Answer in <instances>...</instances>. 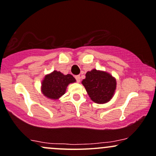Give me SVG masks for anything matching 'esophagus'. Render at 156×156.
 I'll return each mask as SVG.
<instances>
[{
  "mask_svg": "<svg viewBox=\"0 0 156 156\" xmlns=\"http://www.w3.org/2000/svg\"><path fill=\"white\" fill-rule=\"evenodd\" d=\"M75 79H76L77 82L79 83L80 81H81V77H80V75H76V76H75Z\"/></svg>",
  "mask_w": 156,
  "mask_h": 156,
  "instance_id": "34e87169",
  "label": "esophagus"
}]
</instances>
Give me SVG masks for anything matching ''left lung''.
<instances>
[{"label":"left lung","instance_id":"left-lung-1","mask_svg":"<svg viewBox=\"0 0 156 156\" xmlns=\"http://www.w3.org/2000/svg\"><path fill=\"white\" fill-rule=\"evenodd\" d=\"M81 83L92 101L97 104L109 101L114 96L117 87L115 78L111 74L95 69L86 73V78Z\"/></svg>","mask_w":156,"mask_h":156}]
</instances>
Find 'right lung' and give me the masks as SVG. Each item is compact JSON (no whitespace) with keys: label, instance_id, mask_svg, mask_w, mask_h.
<instances>
[{"label":"right lung","instance_id":"1","mask_svg":"<svg viewBox=\"0 0 156 156\" xmlns=\"http://www.w3.org/2000/svg\"><path fill=\"white\" fill-rule=\"evenodd\" d=\"M76 81L72 75H63L60 72L55 70L51 73L46 75L42 81V94L51 99H58L65 94L67 86L69 83Z\"/></svg>","mask_w":156,"mask_h":156}]
</instances>
